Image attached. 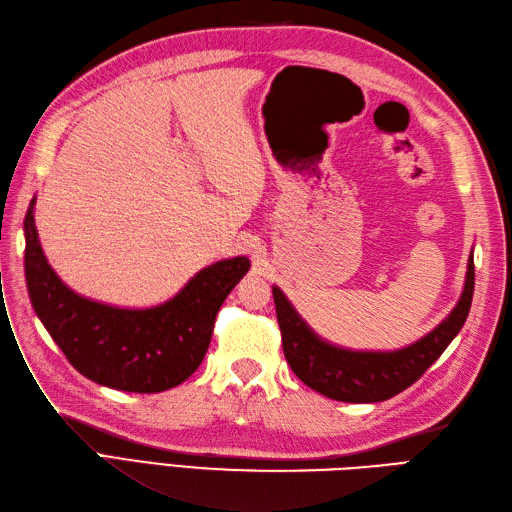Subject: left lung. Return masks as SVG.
<instances>
[{"label":"left lung","mask_w":512,"mask_h":512,"mask_svg":"<svg viewBox=\"0 0 512 512\" xmlns=\"http://www.w3.org/2000/svg\"><path fill=\"white\" fill-rule=\"evenodd\" d=\"M474 293V257L468 259V272L461 298L451 315L430 334L398 351H351L323 340L298 315L287 295L272 287L276 319L283 334L287 364L304 385L325 398L353 404L383 402L419 381L423 372L444 353L451 340L464 327Z\"/></svg>","instance_id":"8db88e82"}]
</instances>
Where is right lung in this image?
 <instances>
[{
    "mask_svg": "<svg viewBox=\"0 0 512 512\" xmlns=\"http://www.w3.org/2000/svg\"><path fill=\"white\" fill-rule=\"evenodd\" d=\"M34 204L23 225L29 300L70 364L97 385L131 393H159L187 381L208 351L221 304L251 261L242 255L212 263L159 306L102 304L72 291L48 266Z\"/></svg>",
    "mask_w": 512,
    "mask_h": 512,
    "instance_id": "1",
    "label": "right lung"
}]
</instances>
